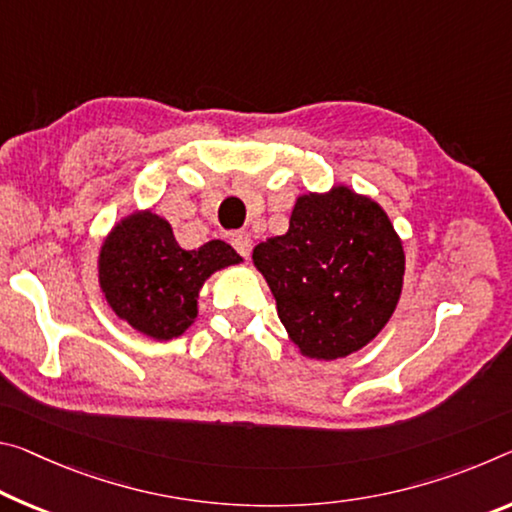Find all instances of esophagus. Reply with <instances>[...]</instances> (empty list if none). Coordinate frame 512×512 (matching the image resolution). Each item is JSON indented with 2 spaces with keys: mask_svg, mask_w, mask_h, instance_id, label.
<instances>
[{
  "mask_svg": "<svg viewBox=\"0 0 512 512\" xmlns=\"http://www.w3.org/2000/svg\"><path fill=\"white\" fill-rule=\"evenodd\" d=\"M230 243H232V248L237 250L241 257H248L250 255V248H253V239H250L248 232H232L230 234Z\"/></svg>",
  "mask_w": 512,
  "mask_h": 512,
  "instance_id": "1",
  "label": "esophagus"
}]
</instances>
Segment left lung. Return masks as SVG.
I'll use <instances>...</instances> for the list:
<instances>
[{
	"mask_svg": "<svg viewBox=\"0 0 512 512\" xmlns=\"http://www.w3.org/2000/svg\"><path fill=\"white\" fill-rule=\"evenodd\" d=\"M253 262L291 342L316 360L367 346L399 303L405 271L387 214L346 186L300 196L289 232L255 246Z\"/></svg>",
	"mask_w": 512,
	"mask_h": 512,
	"instance_id": "8db88e82",
	"label": "left lung"
}]
</instances>
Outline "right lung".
Returning <instances> with one entry per match:
<instances>
[{"mask_svg": "<svg viewBox=\"0 0 512 512\" xmlns=\"http://www.w3.org/2000/svg\"><path fill=\"white\" fill-rule=\"evenodd\" d=\"M241 257L225 241L198 250L177 246L164 218L143 212L113 227L100 253V285L111 310L154 339H173L198 316V291L209 275Z\"/></svg>", "mask_w": 512, "mask_h": 512, "instance_id": "obj_1", "label": "right lung"}]
</instances>
